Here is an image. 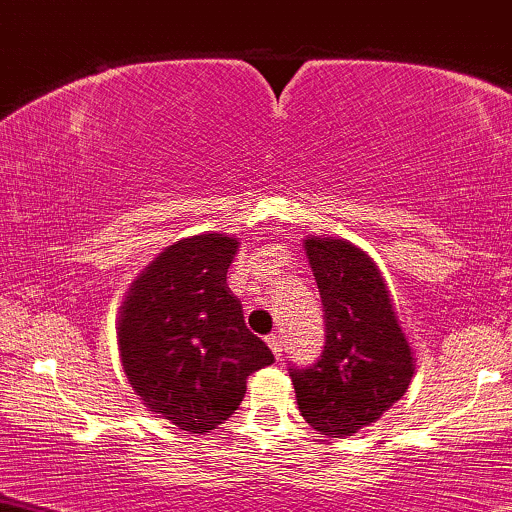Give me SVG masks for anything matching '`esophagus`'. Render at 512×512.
<instances>
[{
	"label": "esophagus",
	"instance_id": "34e87169",
	"mask_svg": "<svg viewBox=\"0 0 512 512\" xmlns=\"http://www.w3.org/2000/svg\"><path fill=\"white\" fill-rule=\"evenodd\" d=\"M267 345H269L271 352H274V357H276V359H281V357H283V340H281V335L271 333L269 338H267Z\"/></svg>",
	"mask_w": 512,
	"mask_h": 512
}]
</instances>
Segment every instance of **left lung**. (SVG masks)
<instances>
[{"instance_id": "left-lung-1", "label": "left lung", "mask_w": 512, "mask_h": 512, "mask_svg": "<svg viewBox=\"0 0 512 512\" xmlns=\"http://www.w3.org/2000/svg\"><path fill=\"white\" fill-rule=\"evenodd\" d=\"M326 319L321 359L290 368L297 409L319 435L352 437L409 390L416 361L383 271L345 238H304Z\"/></svg>"}]
</instances>
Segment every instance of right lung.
I'll return each mask as SVG.
<instances>
[{"label":"right lung","instance_id":"1","mask_svg":"<svg viewBox=\"0 0 512 512\" xmlns=\"http://www.w3.org/2000/svg\"><path fill=\"white\" fill-rule=\"evenodd\" d=\"M236 250L226 234L181 238L134 278L120 307L118 349L129 385L148 411L186 435L234 416L248 375L274 364L226 286Z\"/></svg>","mask_w":512,"mask_h":512}]
</instances>
